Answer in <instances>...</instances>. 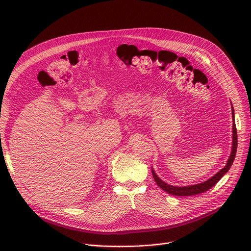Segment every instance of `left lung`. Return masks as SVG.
Returning <instances> with one entry per match:
<instances>
[{
	"label": "left lung",
	"instance_id": "obj_1",
	"mask_svg": "<svg viewBox=\"0 0 251 251\" xmlns=\"http://www.w3.org/2000/svg\"><path fill=\"white\" fill-rule=\"evenodd\" d=\"M231 113H232V119H233L232 120V122H233V124H232V148H231V153L227 160L226 165L220 172H218L216 175L212 176L210 178H208L207 181H204V182L197 184V185L185 186V187L172 186V185L165 183L157 176V174L155 173V171L152 168V175H153L154 180H155L156 184L163 191H165L166 193H168L172 196H176V197H188V196H195L198 194H201V193L208 191L210 188H212L228 172V170L230 169V167L234 161L236 149H237V131H236L235 122H234V110H233L232 104H231Z\"/></svg>",
	"mask_w": 251,
	"mask_h": 251
}]
</instances>
